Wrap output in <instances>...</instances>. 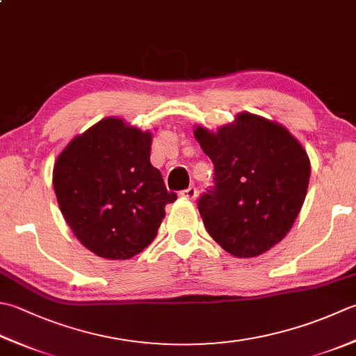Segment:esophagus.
<instances>
[{"instance_id": "obj_1", "label": "esophagus", "mask_w": 356, "mask_h": 356, "mask_svg": "<svg viewBox=\"0 0 356 356\" xmlns=\"http://www.w3.org/2000/svg\"><path fill=\"white\" fill-rule=\"evenodd\" d=\"M180 197H184L186 200H194V199L197 197V190L194 186L186 188V190H184L182 193H180Z\"/></svg>"}]
</instances>
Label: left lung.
<instances>
[{"label":"left lung","mask_w":356,"mask_h":356,"mask_svg":"<svg viewBox=\"0 0 356 356\" xmlns=\"http://www.w3.org/2000/svg\"><path fill=\"white\" fill-rule=\"evenodd\" d=\"M194 137L214 165V188L199 199L211 238L236 257L268 252L301 211L310 179L302 145L281 123L241 113L218 131Z\"/></svg>","instance_id":"left-lung-1"}]
</instances>
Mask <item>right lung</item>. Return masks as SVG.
<instances>
[{"instance_id":"1","label":"right lung","mask_w":356,"mask_h":356,"mask_svg":"<svg viewBox=\"0 0 356 356\" xmlns=\"http://www.w3.org/2000/svg\"><path fill=\"white\" fill-rule=\"evenodd\" d=\"M152 134L106 117L74 137L55 160L52 184L63 218L83 247L129 259L149 245L177 199L149 162Z\"/></svg>"}]
</instances>
